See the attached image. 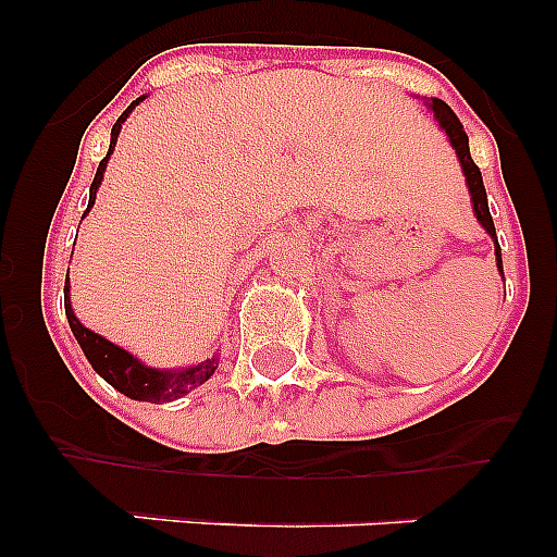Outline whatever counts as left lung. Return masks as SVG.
<instances>
[{
  "mask_svg": "<svg viewBox=\"0 0 557 557\" xmlns=\"http://www.w3.org/2000/svg\"><path fill=\"white\" fill-rule=\"evenodd\" d=\"M430 111L435 113L437 125L444 127L446 136H449V141H451V147H455L457 159H460L462 175H466V184H469V191H471V203H474V214H476V220H480L482 228L488 231L491 239H494L496 264H499V270H502V250H499V243H496V228H494V220H491V211H488V195H485V186H482L480 166H476L474 159H471L469 136H466V131H462V122L457 120V113L451 111L444 100H435V97H432Z\"/></svg>",
  "mask_w": 557,
  "mask_h": 557,
  "instance_id": "left-lung-1",
  "label": "left lung"
}]
</instances>
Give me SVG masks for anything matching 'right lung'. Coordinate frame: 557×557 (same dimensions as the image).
<instances>
[{
	"instance_id": "add662e5",
	"label": "right lung",
	"mask_w": 557,
	"mask_h": 557,
	"mask_svg": "<svg viewBox=\"0 0 557 557\" xmlns=\"http://www.w3.org/2000/svg\"><path fill=\"white\" fill-rule=\"evenodd\" d=\"M141 100H145V97L133 100L131 106L125 108V113H122L120 120H116V125L111 127V147H108V156L100 161V166H97V175H95V181H91V189H88V209L95 206L97 189H100V181H102V172H106L108 159H111L113 145H116V136H120V131H122V122L127 120V113L139 106ZM86 211H83V214H86ZM63 293H66V298H63V307H66L69 326H72V334H75L77 343H81L83 354H86V359L91 362V368H95V371L106 379L108 385H113L120 393H125V396L136 398V401H172V398L186 396L191 387L203 385L206 379L218 371V357L206 359V362H200V366H195V368H186V371H156V368H147L145 362H139V359L133 357L131 351H125V348H120V346H113L111 339L100 337V334H95L91 329H86L81 321H77V314L72 312V304H69V275H66V287H63Z\"/></svg>"
}]
</instances>
